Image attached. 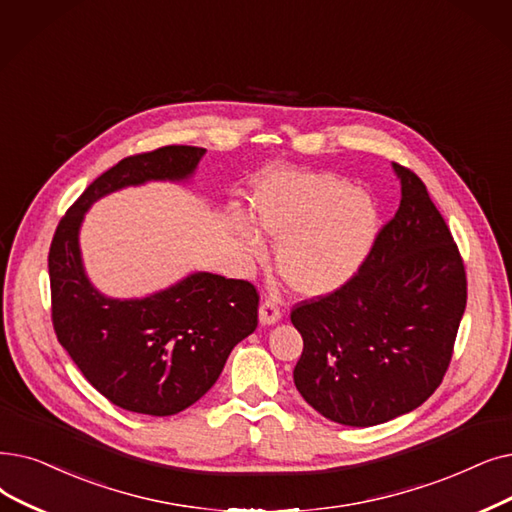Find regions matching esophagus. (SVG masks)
Listing matches in <instances>:
<instances>
[{
    "mask_svg": "<svg viewBox=\"0 0 512 512\" xmlns=\"http://www.w3.org/2000/svg\"><path fill=\"white\" fill-rule=\"evenodd\" d=\"M280 320V307L274 299H265L261 305H259V322L263 326H272Z\"/></svg>",
    "mask_w": 512,
    "mask_h": 512,
    "instance_id": "34e87169",
    "label": "esophagus"
}]
</instances>
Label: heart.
<instances>
[{
    "label": "heart",
    "mask_w": 512,
    "mask_h": 512,
    "mask_svg": "<svg viewBox=\"0 0 512 512\" xmlns=\"http://www.w3.org/2000/svg\"><path fill=\"white\" fill-rule=\"evenodd\" d=\"M257 230L278 242L280 276L303 297H326L349 284L370 257L381 232L374 198L345 177L311 171H272L251 192ZM232 230L253 263L265 261V244L247 219Z\"/></svg>",
    "instance_id": "obj_1"
}]
</instances>
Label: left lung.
<instances>
[{"label": "left lung", "instance_id": "obj_1", "mask_svg": "<svg viewBox=\"0 0 512 512\" xmlns=\"http://www.w3.org/2000/svg\"><path fill=\"white\" fill-rule=\"evenodd\" d=\"M402 201L362 270L337 293L299 303L295 387L324 418L374 427L422 406L439 387L466 307L454 238L427 186L393 163Z\"/></svg>", "mask_w": 512, "mask_h": 512}]
</instances>
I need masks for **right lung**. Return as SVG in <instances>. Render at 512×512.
I'll list each match as a JSON object with an SVG mask.
<instances>
[{
    "label": "right lung",
    "instance_id": "add662e5",
    "mask_svg": "<svg viewBox=\"0 0 512 512\" xmlns=\"http://www.w3.org/2000/svg\"><path fill=\"white\" fill-rule=\"evenodd\" d=\"M205 148L165 146L119 161L94 180L56 228L48 268L52 320L81 374L115 406L171 416L219 379L230 351L257 328L251 282L192 272L146 297H108L85 272L79 234L100 198L150 182L188 184Z\"/></svg>",
    "mask_w": 512,
    "mask_h": 512
}]
</instances>
